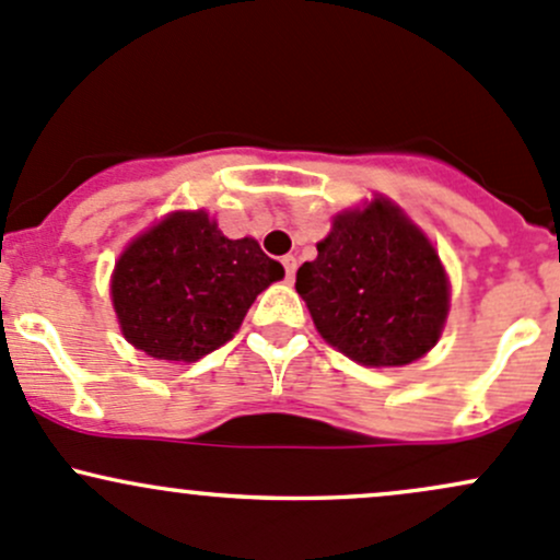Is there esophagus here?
<instances>
[{
  "instance_id": "obj_1",
  "label": "esophagus",
  "mask_w": 560,
  "mask_h": 560,
  "mask_svg": "<svg viewBox=\"0 0 560 560\" xmlns=\"http://www.w3.org/2000/svg\"><path fill=\"white\" fill-rule=\"evenodd\" d=\"M282 267H285V278H288V280H293V275H296V267H299L296 258H293V256H285V258H282Z\"/></svg>"
}]
</instances>
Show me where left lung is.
Masks as SVG:
<instances>
[{"label":"left lung","instance_id":"left-lung-1","mask_svg":"<svg viewBox=\"0 0 560 560\" xmlns=\"http://www.w3.org/2000/svg\"><path fill=\"white\" fill-rule=\"evenodd\" d=\"M296 291L328 345L363 365H406L435 347L448 280L435 248L393 202L336 215Z\"/></svg>","mask_w":560,"mask_h":560}]
</instances>
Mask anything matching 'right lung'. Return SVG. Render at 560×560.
Wrapping results in <instances>:
<instances>
[{
	"label": "right lung",
	"instance_id": "obj_1",
	"mask_svg": "<svg viewBox=\"0 0 560 560\" xmlns=\"http://www.w3.org/2000/svg\"><path fill=\"white\" fill-rule=\"evenodd\" d=\"M282 267L256 240H230L208 213H173L133 240L112 278L125 339L158 360H200L232 339Z\"/></svg>",
	"mask_w": 560,
	"mask_h": 560
}]
</instances>
